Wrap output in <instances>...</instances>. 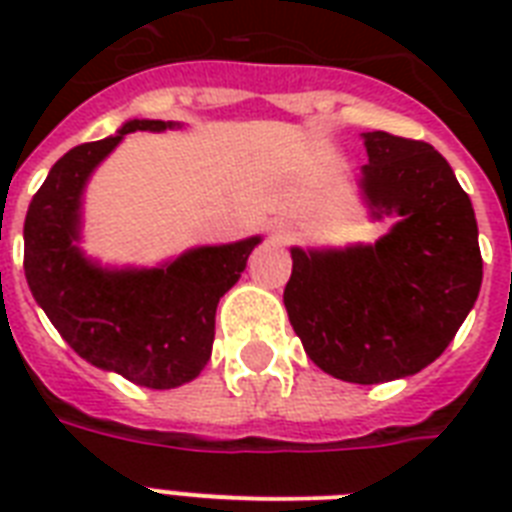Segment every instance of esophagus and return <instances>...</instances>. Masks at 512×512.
<instances>
[{
	"mask_svg": "<svg viewBox=\"0 0 512 512\" xmlns=\"http://www.w3.org/2000/svg\"><path fill=\"white\" fill-rule=\"evenodd\" d=\"M271 236L276 241H289V239H292V236H295V228H292V225H289V223H276L271 228Z\"/></svg>",
	"mask_w": 512,
	"mask_h": 512,
	"instance_id": "34e87169",
	"label": "esophagus"
}]
</instances>
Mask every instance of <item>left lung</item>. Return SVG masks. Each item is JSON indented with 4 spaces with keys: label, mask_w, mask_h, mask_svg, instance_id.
<instances>
[{
    "label": "left lung",
    "mask_w": 512,
    "mask_h": 512,
    "mask_svg": "<svg viewBox=\"0 0 512 512\" xmlns=\"http://www.w3.org/2000/svg\"><path fill=\"white\" fill-rule=\"evenodd\" d=\"M361 140L358 199L369 220L396 223L374 244L289 249L284 305L313 364L377 385L444 353L476 305L484 263L476 212L444 156L380 130Z\"/></svg>",
    "instance_id": "obj_1"
}]
</instances>
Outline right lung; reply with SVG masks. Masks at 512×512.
<instances>
[{
	"label": "right lung",
	"instance_id": "1",
	"mask_svg": "<svg viewBox=\"0 0 512 512\" xmlns=\"http://www.w3.org/2000/svg\"><path fill=\"white\" fill-rule=\"evenodd\" d=\"M180 122L127 119L95 143L71 148L28 204L23 271L36 305L71 348L103 372L170 390L207 366L220 297L241 279L263 236L191 247L159 265H103L82 249L84 191L130 132Z\"/></svg>",
	"mask_w": 512,
	"mask_h": 512
}]
</instances>
